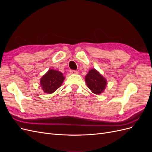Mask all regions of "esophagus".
<instances>
[{
  "label": "esophagus",
  "mask_w": 152,
  "mask_h": 152,
  "mask_svg": "<svg viewBox=\"0 0 152 152\" xmlns=\"http://www.w3.org/2000/svg\"><path fill=\"white\" fill-rule=\"evenodd\" d=\"M70 73H72V74H78V73H79L78 71H76V70H70Z\"/></svg>",
  "instance_id": "34e87169"
}]
</instances>
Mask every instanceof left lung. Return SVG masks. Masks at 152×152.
<instances>
[{"label":"left lung","instance_id":"left-lung-1","mask_svg":"<svg viewBox=\"0 0 152 152\" xmlns=\"http://www.w3.org/2000/svg\"><path fill=\"white\" fill-rule=\"evenodd\" d=\"M85 78L88 88L96 94L102 93L107 85V82L105 78L95 69H91Z\"/></svg>","mask_w":152,"mask_h":152}]
</instances>
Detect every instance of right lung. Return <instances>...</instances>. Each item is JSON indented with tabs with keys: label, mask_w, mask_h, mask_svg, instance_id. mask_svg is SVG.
I'll return each mask as SVG.
<instances>
[{
	"label": "right lung",
	"mask_w": 152,
	"mask_h": 152,
	"mask_svg": "<svg viewBox=\"0 0 152 152\" xmlns=\"http://www.w3.org/2000/svg\"><path fill=\"white\" fill-rule=\"evenodd\" d=\"M65 78L61 72L50 69L40 79V87L44 93H53L61 86Z\"/></svg>",
	"instance_id": "obj_1"
}]
</instances>
